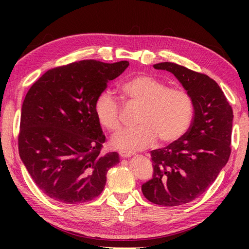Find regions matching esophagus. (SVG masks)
<instances>
[{
    "label": "esophagus",
    "mask_w": 249,
    "mask_h": 249,
    "mask_svg": "<svg viewBox=\"0 0 249 249\" xmlns=\"http://www.w3.org/2000/svg\"><path fill=\"white\" fill-rule=\"evenodd\" d=\"M133 155H134V153H131V152H124V151L120 152V156L122 158H128V157H131Z\"/></svg>",
    "instance_id": "1"
}]
</instances>
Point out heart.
<instances>
[{"label": "heart", "instance_id": "1", "mask_svg": "<svg viewBox=\"0 0 249 249\" xmlns=\"http://www.w3.org/2000/svg\"><path fill=\"white\" fill-rule=\"evenodd\" d=\"M122 97L129 105L140 106L137 118L139 126L123 129L110 139L115 150L136 152L144 150L160 138L163 144L178 141L187 133L195 113L194 99L181 89H169L160 79L147 73L129 78L120 87ZM94 114L102 127L115 131L121 126V108L109 91L95 98Z\"/></svg>", "mask_w": 249, "mask_h": 249}]
</instances>
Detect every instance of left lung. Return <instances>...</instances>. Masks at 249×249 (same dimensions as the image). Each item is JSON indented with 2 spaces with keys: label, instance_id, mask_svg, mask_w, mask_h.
<instances>
[{
  "label": "left lung",
  "instance_id": "obj_1",
  "mask_svg": "<svg viewBox=\"0 0 249 249\" xmlns=\"http://www.w3.org/2000/svg\"><path fill=\"white\" fill-rule=\"evenodd\" d=\"M153 67L173 73L195 104L187 133L174 143L151 152L154 173L141 187L151 202L177 206L205 193L228 162L233 111L218 84L204 73L170 62Z\"/></svg>",
  "mask_w": 249,
  "mask_h": 249
}]
</instances>
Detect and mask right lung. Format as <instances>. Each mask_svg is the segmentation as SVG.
I'll list each match as a JSON object with an SVG mask.
<instances>
[{"label": "right lung", "instance_id": "obj_1", "mask_svg": "<svg viewBox=\"0 0 249 249\" xmlns=\"http://www.w3.org/2000/svg\"><path fill=\"white\" fill-rule=\"evenodd\" d=\"M129 63L75 62L46 71L21 108L19 155L41 192L75 204L98 197L119 154L100 150L106 137L94 114L97 95Z\"/></svg>", "mask_w": 249, "mask_h": 249}]
</instances>
